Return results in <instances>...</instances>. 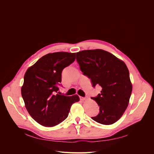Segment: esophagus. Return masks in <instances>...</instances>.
I'll use <instances>...</instances> for the list:
<instances>
[{
    "mask_svg": "<svg viewBox=\"0 0 154 154\" xmlns=\"http://www.w3.org/2000/svg\"><path fill=\"white\" fill-rule=\"evenodd\" d=\"M79 98H80V100H84L85 99V97H81V96H79Z\"/></svg>",
    "mask_w": 154,
    "mask_h": 154,
    "instance_id": "1",
    "label": "esophagus"
}]
</instances>
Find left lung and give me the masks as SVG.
<instances>
[{
	"label": "left lung",
	"mask_w": 154,
	"mask_h": 154,
	"mask_svg": "<svg viewBox=\"0 0 154 154\" xmlns=\"http://www.w3.org/2000/svg\"><path fill=\"white\" fill-rule=\"evenodd\" d=\"M76 60L83 74L91 80L92 86L102 87L100 94L91 97L100 110L92 119L103 125L116 122L126 110L132 91L125 63L102 49L79 52Z\"/></svg>",
	"instance_id": "8db88e82"
}]
</instances>
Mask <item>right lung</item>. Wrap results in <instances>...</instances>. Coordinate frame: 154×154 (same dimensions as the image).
<instances>
[{"label":"right lung","instance_id":"add662e5","mask_svg":"<svg viewBox=\"0 0 154 154\" xmlns=\"http://www.w3.org/2000/svg\"><path fill=\"white\" fill-rule=\"evenodd\" d=\"M75 53L48 54L29 67L24 75L21 93L26 107L37 123L45 127L59 124L69 115L77 95L58 92L64 68L74 62Z\"/></svg>","mask_w":154,"mask_h":154}]
</instances>
